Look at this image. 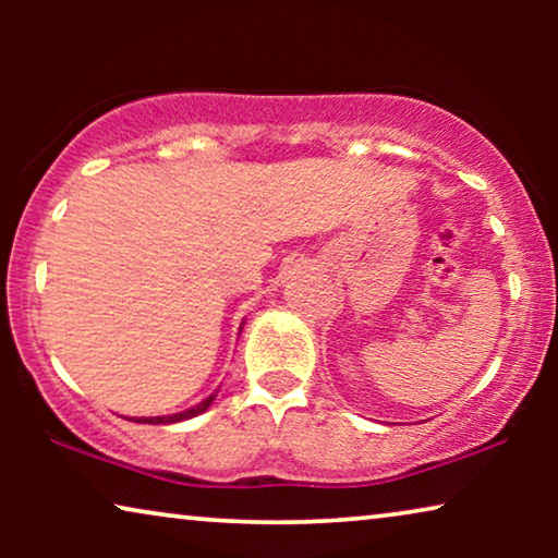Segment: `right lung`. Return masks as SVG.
Wrapping results in <instances>:
<instances>
[{"label": "right lung", "instance_id": "1", "mask_svg": "<svg viewBox=\"0 0 558 558\" xmlns=\"http://www.w3.org/2000/svg\"><path fill=\"white\" fill-rule=\"evenodd\" d=\"M218 391H220V388H216V391H213L208 399H203L201 403H195V407H190L185 411H178V414H167V416H132V422H136V424H178V422H185V418H193L197 414H203V411H208L210 403L216 401Z\"/></svg>", "mask_w": 558, "mask_h": 558}]
</instances>
